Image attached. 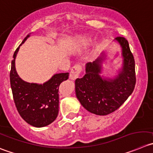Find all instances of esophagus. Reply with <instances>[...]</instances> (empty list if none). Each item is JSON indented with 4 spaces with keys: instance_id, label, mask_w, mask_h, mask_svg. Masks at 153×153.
<instances>
[{
    "instance_id": "obj_1",
    "label": "esophagus",
    "mask_w": 153,
    "mask_h": 153,
    "mask_svg": "<svg viewBox=\"0 0 153 153\" xmlns=\"http://www.w3.org/2000/svg\"><path fill=\"white\" fill-rule=\"evenodd\" d=\"M81 70H82V66L81 65H75L72 68L71 71H70V74H69V78L70 79L72 80H75L78 77L79 74L81 73Z\"/></svg>"
}]
</instances>
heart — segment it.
I'll return each instance as SVG.
<instances>
[{
    "label": "heart",
    "mask_w": 153,
    "mask_h": 153,
    "mask_svg": "<svg viewBox=\"0 0 153 153\" xmlns=\"http://www.w3.org/2000/svg\"><path fill=\"white\" fill-rule=\"evenodd\" d=\"M87 41H88V40H86V39H85V40H83V42H84V43H86Z\"/></svg>",
    "instance_id": "heart-1"
}]
</instances>
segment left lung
Here are the masks:
<instances>
[{
    "mask_svg": "<svg viewBox=\"0 0 153 153\" xmlns=\"http://www.w3.org/2000/svg\"><path fill=\"white\" fill-rule=\"evenodd\" d=\"M122 48L123 64L118 75L113 78L101 76L102 52L93 62H88L83 78L75 80L76 97L85 109L91 113L106 115L118 109L134 91L136 84L135 62L129 44L123 37L115 38Z\"/></svg>",
    "mask_w": 153,
    "mask_h": 153,
    "instance_id": "left-lung-1",
    "label": "left lung"
}]
</instances>
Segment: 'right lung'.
Masks as SVG:
<instances>
[{
    "instance_id": "add662e5",
    "label": "right lung",
    "mask_w": 153,
    "mask_h": 153,
    "mask_svg": "<svg viewBox=\"0 0 153 153\" xmlns=\"http://www.w3.org/2000/svg\"><path fill=\"white\" fill-rule=\"evenodd\" d=\"M30 36L28 35L16 50L11 62L10 86L16 107L20 116L29 125L42 128L52 123L59 112V87L68 78V72L55 74L43 85L28 83L19 78L16 70L15 59L19 47Z\"/></svg>"
}]
</instances>
